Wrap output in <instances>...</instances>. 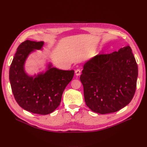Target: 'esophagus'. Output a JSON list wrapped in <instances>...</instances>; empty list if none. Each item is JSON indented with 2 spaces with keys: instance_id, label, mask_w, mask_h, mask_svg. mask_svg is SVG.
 I'll list each match as a JSON object with an SVG mask.
<instances>
[{
  "instance_id": "34e87169",
  "label": "esophagus",
  "mask_w": 147,
  "mask_h": 147,
  "mask_svg": "<svg viewBox=\"0 0 147 147\" xmlns=\"http://www.w3.org/2000/svg\"><path fill=\"white\" fill-rule=\"evenodd\" d=\"M80 73H81V71L80 69H77L75 71V74L77 76H79L80 75Z\"/></svg>"
}]
</instances>
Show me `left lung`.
I'll return each instance as SVG.
<instances>
[{"label": "left lung", "mask_w": 147, "mask_h": 147, "mask_svg": "<svg viewBox=\"0 0 147 147\" xmlns=\"http://www.w3.org/2000/svg\"><path fill=\"white\" fill-rule=\"evenodd\" d=\"M129 46L98 55L83 65L80 81L86 105L95 113L116 112L130 103L136 87L138 65Z\"/></svg>", "instance_id": "1"}]
</instances>
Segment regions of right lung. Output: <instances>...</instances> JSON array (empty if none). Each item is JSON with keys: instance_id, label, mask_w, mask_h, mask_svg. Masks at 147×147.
<instances>
[{"instance_id": "right-lung-1", "label": "right lung", "mask_w": 147, "mask_h": 147, "mask_svg": "<svg viewBox=\"0 0 147 147\" xmlns=\"http://www.w3.org/2000/svg\"><path fill=\"white\" fill-rule=\"evenodd\" d=\"M44 42L27 40L17 48L9 69L12 93L18 105L34 114L46 115L59 105L63 92L74 76V70H62L46 65L45 71L30 76L25 64L31 53L42 50Z\"/></svg>"}]
</instances>
